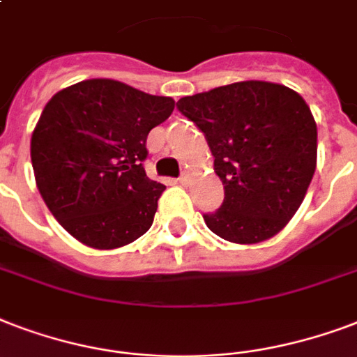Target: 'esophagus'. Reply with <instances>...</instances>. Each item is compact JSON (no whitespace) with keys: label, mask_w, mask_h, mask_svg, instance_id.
Returning <instances> with one entry per match:
<instances>
[{"label":"esophagus","mask_w":357,"mask_h":357,"mask_svg":"<svg viewBox=\"0 0 357 357\" xmlns=\"http://www.w3.org/2000/svg\"><path fill=\"white\" fill-rule=\"evenodd\" d=\"M190 181H192V174H190L189 170H185V172L181 174V176H179V183H181V185H189Z\"/></svg>","instance_id":"esophagus-1"}]
</instances>
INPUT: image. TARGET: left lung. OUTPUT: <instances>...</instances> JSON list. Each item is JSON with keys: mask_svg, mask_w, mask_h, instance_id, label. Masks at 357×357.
Instances as JSON below:
<instances>
[{"mask_svg": "<svg viewBox=\"0 0 357 357\" xmlns=\"http://www.w3.org/2000/svg\"><path fill=\"white\" fill-rule=\"evenodd\" d=\"M202 130L225 185L222 206L204 215L232 243L273 238L294 217L317 170V123L294 89L245 80L178 100Z\"/></svg>", "mask_w": 357, "mask_h": 357, "instance_id": "obj_1", "label": "left lung"}]
</instances>
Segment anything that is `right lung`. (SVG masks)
Returning <instances> with one entry per match:
<instances>
[{
    "instance_id": "right-lung-1",
    "label": "right lung",
    "mask_w": 357,
    "mask_h": 357,
    "mask_svg": "<svg viewBox=\"0 0 357 357\" xmlns=\"http://www.w3.org/2000/svg\"><path fill=\"white\" fill-rule=\"evenodd\" d=\"M174 105L108 78L78 82L46 102L31 135L35 181L80 243L106 251L148 232L167 187L146 176V140Z\"/></svg>"
}]
</instances>
